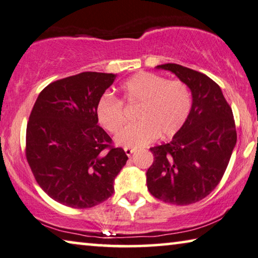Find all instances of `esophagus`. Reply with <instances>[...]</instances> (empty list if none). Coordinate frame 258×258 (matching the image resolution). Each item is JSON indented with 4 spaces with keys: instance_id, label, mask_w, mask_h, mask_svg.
I'll return each instance as SVG.
<instances>
[{
    "instance_id": "esophagus-1",
    "label": "esophagus",
    "mask_w": 258,
    "mask_h": 258,
    "mask_svg": "<svg viewBox=\"0 0 258 258\" xmlns=\"http://www.w3.org/2000/svg\"><path fill=\"white\" fill-rule=\"evenodd\" d=\"M124 151H125V153H126V155H127V156H131V155H132V153L134 152V149H133V148L125 147V148H124Z\"/></svg>"
}]
</instances>
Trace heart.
<instances>
[{
    "mask_svg": "<svg viewBox=\"0 0 258 258\" xmlns=\"http://www.w3.org/2000/svg\"><path fill=\"white\" fill-rule=\"evenodd\" d=\"M124 98L131 104H139L136 124L127 125L117 133L114 141L128 148L142 147L155 138H171L182 128L192 107V95L186 83L169 81L164 76L141 72L121 86ZM98 122L111 133L124 122L121 102L105 92L96 105Z\"/></svg>",
    "mask_w": 258,
    "mask_h": 258,
    "instance_id": "obj_1",
    "label": "heart"
}]
</instances>
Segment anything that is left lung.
Instances as JSON below:
<instances>
[{
  "label": "left lung",
  "instance_id": "8db88e82",
  "mask_svg": "<svg viewBox=\"0 0 258 258\" xmlns=\"http://www.w3.org/2000/svg\"><path fill=\"white\" fill-rule=\"evenodd\" d=\"M156 68L187 84L192 107L169 144L151 148L147 187L164 203L189 205L209 196L224 176L236 145L235 121L220 87L209 76L176 63Z\"/></svg>",
  "mask_w": 258,
  "mask_h": 258
}]
</instances>
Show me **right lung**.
Wrapping results in <instances>:
<instances>
[{"label": "right lung", "mask_w": 258, "mask_h": 258, "mask_svg": "<svg viewBox=\"0 0 258 258\" xmlns=\"http://www.w3.org/2000/svg\"><path fill=\"white\" fill-rule=\"evenodd\" d=\"M117 75L84 72L48 84L26 127V160L37 183L55 202L89 209L113 195L128 160L97 125L96 105Z\"/></svg>", "instance_id": "add662e5"}]
</instances>
